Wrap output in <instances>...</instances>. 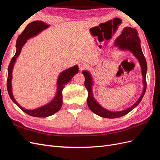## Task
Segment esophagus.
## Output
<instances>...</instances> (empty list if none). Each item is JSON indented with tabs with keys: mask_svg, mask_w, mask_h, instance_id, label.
Wrapping results in <instances>:
<instances>
[{
	"mask_svg": "<svg viewBox=\"0 0 160 160\" xmlns=\"http://www.w3.org/2000/svg\"><path fill=\"white\" fill-rule=\"evenodd\" d=\"M79 69L81 70H83L84 69H85L87 67H88V65H87V64L85 63V62H80V63L79 64Z\"/></svg>",
	"mask_w": 160,
	"mask_h": 160,
	"instance_id": "1",
	"label": "esophagus"
}]
</instances>
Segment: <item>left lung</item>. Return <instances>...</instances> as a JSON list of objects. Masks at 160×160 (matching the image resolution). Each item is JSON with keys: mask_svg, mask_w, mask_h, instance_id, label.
<instances>
[{"mask_svg": "<svg viewBox=\"0 0 160 160\" xmlns=\"http://www.w3.org/2000/svg\"><path fill=\"white\" fill-rule=\"evenodd\" d=\"M140 44H141V42H140V39L138 37L137 30L131 27H125L122 31V34L117 37L114 42V46L115 47H118V49L121 51H128L132 52L133 56L138 59L140 67H141L142 83L143 85L142 93L139 99L136 101V102L126 109L119 111H112L103 108L97 101L93 96V86L94 85V81L93 77L88 71L83 70L82 71V73L84 75L85 79L84 84L87 90L88 91V101H88V107L90 110L93 111L96 115L105 118H118L128 114L135 108H136L139 103L141 102L146 90V72L148 67L146 58L143 55Z\"/></svg>", "mask_w": 160, "mask_h": 160, "instance_id": "8db88e82", "label": "left lung"}]
</instances>
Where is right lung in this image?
Here are the masks:
<instances>
[{"mask_svg":"<svg viewBox=\"0 0 160 160\" xmlns=\"http://www.w3.org/2000/svg\"><path fill=\"white\" fill-rule=\"evenodd\" d=\"M49 27L50 25H48L47 23L41 21H33L28 24L25 28V29L21 33V35H19L17 38L16 42V52L14 54V56L12 57V59H11L8 68L7 90L9 96H10L11 100L19 108L27 114L32 116V117L47 118L55 114L57 111H59L61 108L62 104V89H63L65 84L69 83V81L72 79L73 76L75 74L78 73L79 72V67L77 65L62 71L57 78V91L55 97L49 103H47V104H45L42 106H41L39 108L34 109H25L22 108L21 105H19L16 99H14L12 91V70L17 58L20 55L22 48L27 42L28 39L37 36L42 31L47 29Z\"/></svg>","mask_w":160,"mask_h":160,"instance_id":"add662e5","label":"right lung"}]
</instances>
